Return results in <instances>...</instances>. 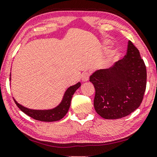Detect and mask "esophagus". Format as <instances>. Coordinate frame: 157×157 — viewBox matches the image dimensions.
<instances>
[{
	"label": "esophagus",
	"mask_w": 157,
	"mask_h": 157,
	"mask_svg": "<svg viewBox=\"0 0 157 157\" xmlns=\"http://www.w3.org/2000/svg\"><path fill=\"white\" fill-rule=\"evenodd\" d=\"M89 73H83V74L81 75V81L83 82H86L89 80Z\"/></svg>",
	"instance_id": "obj_1"
}]
</instances>
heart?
<instances>
[{"instance_id":"heart-1","label":"heart","mask_w":157,"mask_h":157,"mask_svg":"<svg viewBox=\"0 0 157 157\" xmlns=\"http://www.w3.org/2000/svg\"><path fill=\"white\" fill-rule=\"evenodd\" d=\"M108 44H109L108 41H105V43H104L105 45H107ZM117 55H118V53L117 52V51H111L110 55H109V57L106 59V61H105V66H108L110 65V64L112 63L113 61H114L115 58L117 56Z\"/></svg>"}]
</instances>
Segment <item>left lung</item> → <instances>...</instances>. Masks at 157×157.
Returning a JSON list of instances; mask_svg holds the SVG:
<instances>
[{"label":"left lung","instance_id":"obj_1","mask_svg":"<svg viewBox=\"0 0 157 157\" xmlns=\"http://www.w3.org/2000/svg\"><path fill=\"white\" fill-rule=\"evenodd\" d=\"M96 90V113L106 119L125 117L140 106L147 86V68L131 40L126 55L108 69L96 70L90 76Z\"/></svg>","mask_w":157,"mask_h":157}]
</instances>
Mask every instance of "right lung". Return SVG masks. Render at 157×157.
Masks as SVG:
<instances>
[{"mask_svg": "<svg viewBox=\"0 0 157 157\" xmlns=\"http://www.w3.org/2000/svg\"><path fill=\"white\" fill-rule=\"evenodd\" d=\"M80 86L81 83L78 82L76 84L68 87L65 93H64L63 98H62L60 104L58 106L54 107V108L51 109H41V110H39V109H29L22 106L20 104H18L14 98L13 99L15 101V103L17 105V106L23 113H25V114L29 116V117L33 118V119L38 120V121L46 122L56 121L61 120L67 113L71 106V101L72 96L75 92H76V90Z\"/></svg>", "mask_w": 157, "mask_h": 157, "instance_id": "1", "label": "right lung"}]
</instances>
